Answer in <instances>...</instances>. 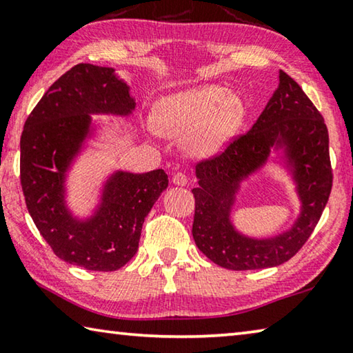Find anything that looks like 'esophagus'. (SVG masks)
<instances>
[{
  "label": "esophagus",
  "mask_w": 353,
  "mask_h": 353,
  "mask_svg": "<svg viewBox=\"0 0 353 353\" xmlns=\"http://www.w3.org/2000/svg\"><path fill=\"white\" fill-rule=\"evenodd\" d=\"M172 183L181 185V187H183V185L188 183V177L185 176V172H176V174L172 176Z\"/></svg>",
  "instance_id": "obj_1"
}]
</instances>
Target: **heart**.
Instances as JSON below:
<instances>
[{"label": "heart", "mask_w": 353, "mask_h": 353, "mask_svg": "<svg viewBox=\"0 0 353 353\" xmlns=\"http://www.w3.org/2000/svg\"><path fill=\"white\" fill-rule=\"evenodd\" d=\"M244 107L235 93L218 85L179 92L155 105V129L170 139L188 137L190 151L199 157L218 152L235 132Z\"/></svg>", "instance_id": "1"}]
</instances>
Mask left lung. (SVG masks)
I'll return each instance as SVG.
<instances>
[{
    "label": "left lung",
    "instance_id": "left-lung-1",
    "mask_svg": "<svg viewBox=\"0 0 353 353\" xmlns=\"http://www.w3.org/2000/svg\"><path fill=\"white\" fill-rule=\"evenodd\" d=\"M279 87L246 134L236 135L223 151L196 163L199 187L193 188L196 246L216 265L232 271L279 266L294 256L327 205L333 172L328 130L301 85L280 70ZM272 147L283 148L303 201V212L290 231L254 241L234 230L230 210L239 182L265 161Z\"/></svg>",
    "mask_w": 353,
    "mask_h": 353
}]
</instances>
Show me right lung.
Listing matches in <instances>:
<instances>
[{"label":"right lung","instance_id":"obj_1","mask_svg":"<svg viewBox=\"0 0 353 353\" xmlns=\"http://www.w3.org/2000/svg\"><path fill=\"white\" fill-rule=\"evenodd\" d=\"M134 109L115 70L77 63L48 88L23 128L20 181L28 212L59 259L88 271H117L132 259L145 218L168 187L163 170L117 171L92 218L77 221L65 207V172L90 132V113Z\"/></svg>","mask_w":353,"mask_h":353}]
</instances>
